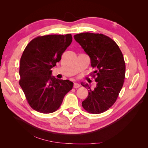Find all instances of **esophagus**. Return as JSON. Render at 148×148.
Listing matches in <instances>:
<instances>
[{"label":"esophagus","instance_id":"esophagus-1","mask_svg":"<svg viewBox=\"0 0 148 148\" xmlns=\"http://www.w3.org/2000/svg\"><path fill=\"white\" fill-rule=\"evenodd\" d=\"M80 86V85L78 83H74V85H73V87L74 88H79Z\"/></svg>","mask_w":148,"mask_h":148}]
</instances>
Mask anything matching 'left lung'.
I'll return each instance as SVG.
<instances>
[{
    "mask_svg": "<svg viewBox=\"0 0 148 148\" xmlns=\"http://www.w3.org/2000/svg\"><path fill=\"white\" fill-rule=\"evenodd\" d=\"M74 37L90 56L91 66L95 69L92 76L97 82L93 90L82 83L88 91L82 106L91 114H100L114 104L123 85V56L114 40L103 34L84 32Z\"/></svg>",
    "mask_w": 148,
    "mask_h": 148,
    "instance_id": "8db88e82",
    "label": "left lung"
}]
</instances>
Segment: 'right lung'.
<instances>
[{"label":"right lung","mask_w":148,"mask_h":148,"mask_svg":"<svg viewBox=\"0 0 148 148\" xmlns=\"http://www.w3.org/2000/svg\"><path fill=\"white\" fill-rule=\"evenodd\" d=\"M72 41L71 34L38 36L24 49L20 59L19 84L35 111L44 114L56 111L72 90L71 81L51 76V69L60 61Z\"/></svg>","instance_id":"1"}]
</instances>
